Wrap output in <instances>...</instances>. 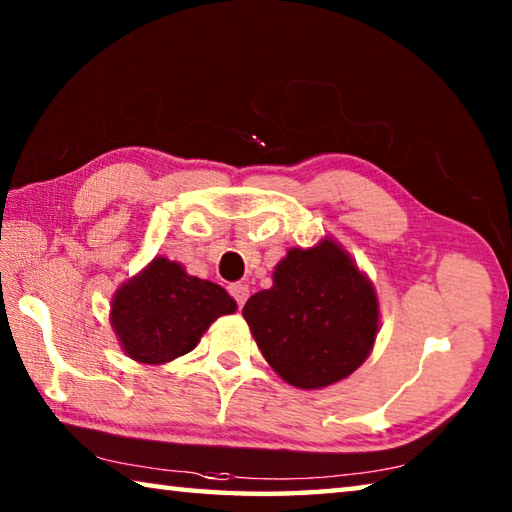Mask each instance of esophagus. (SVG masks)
Here are the masks:
<instances>
[{
    "label": "esophagus",
    "instance_id": "1",
    "mask_svg": "<svg viewBox=\"0 0 512 512\" xmlns=\"http://www.w3.org/2000/svg\"><path fill=\"white\" fill-rule=\"evenodd\" d=\"M230 293H232V298L237 300V305L244 307V302L250 296V289H248V284H230Z\"/></svg>",
    "mask_w": 512,
    "mask_h": 512
}]
</instances>
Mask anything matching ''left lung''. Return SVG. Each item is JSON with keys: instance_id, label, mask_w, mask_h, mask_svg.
Wrapping results in <instances>:
<instances>
[{"instance_id": "8db88e82", "label": "left lung", "mask_w": 512, "mask_h": 512, "mask_svg": "<svg viewBox=\"0 0 512 512\" xmlns=\"http://www.w3.org/2000/svg\"><path fill=\"white\" fill-rule=\"evenodd\" d=\"M244 318L277 375L305 391L350 377L370 357L379 298L339 241L291 248L273 268V287L255 293Z\"/></svg>"}]
</instances>
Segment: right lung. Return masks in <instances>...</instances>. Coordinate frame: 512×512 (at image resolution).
I'll return each instance as SVG.
<instances>
[{
    "label": "right lung",
    "mask_w": 512,
    "mask_h": 512,
    "mask_svg": "<svg viewBox=\"0 0 512 512\" xmlns=\"http://www.w3.org/2000/svg\"><path fill=\"white\" fill-rule=\"evenodd\" d=\"M235 311L237 302L219 284L155 257L115 291L110 325L133 361L162 366L192 352L216 318Z\"/></svg>",
    "instance_id": "right-lung-1"
}]
</instances>
